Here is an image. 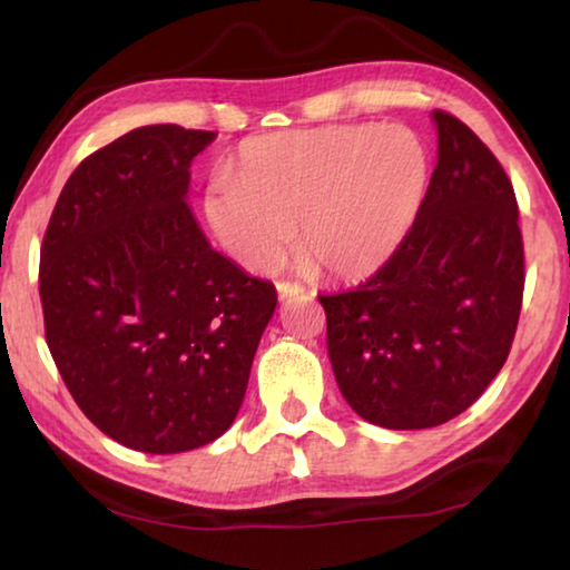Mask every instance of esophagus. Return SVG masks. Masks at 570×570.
<instances>
[{
  "instance_id": "34e87169",
  "label": "esophagus",
  "mask_w": 570,
  "mask_h": 570,
  "mask_svg": "<svg viewBox=\"0 0 570 570\" xmlns=\"http://www.w3.org/2000/svg\"><path fill=\"white\" fill-rule=\"evenodd\" d=\"M276 292H278V298H282V302H286V298L304 294L306 288H304L302 284H298V282H278V284H276Z\"/></svg>"
}]
</instances>
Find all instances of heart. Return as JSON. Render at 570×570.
I'll use <instances>...</instances> for the list:
<instances>
[{
    "instance_id": "1",
    "label": "heart",
    "mask_w": 570,
    "mask_h": 570,
    "mask_svg": "<svg viewBox=\"0 0 570 570\" xmlns=\"http://www.w3.org/2000/svg\"><path fill=\"white\" fill-rule=\"evenodd\" d=\"M420 135L400 122H346L250 138L230 176L206 186L204 214L250 272H272L294 246L322 274L354 282L407 238L428 190Z\"/></svg>"
}]
</instances>
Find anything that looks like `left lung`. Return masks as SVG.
Listing matches in <instances>:
<instances>
[{
	"label": "left lung",
	"instance_id": "left-lung-1",
	"mask_svg": "<svg viewBox=\"0 0 570 570\" xmlns=\"http://www.w3.org/2000/svg\"><path fill=\"white\" fill-rule=\"evenodd\" d=\"M438 166L407 238L377 274L320 296L350 407L387 430L458 417L503 370L523 306L518 200L503 166L435 110Z\"/></svg>",
	"mask_w": 570,
	"mask_h": 570
}]
</instances>
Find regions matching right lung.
I'll use <instances>...</instances> for the list:
<instances>
[{"instance_id":"right-lung-1","label":"right lung","mask_w":570,"mask_h":570,"mask_svg":"<svg viewBox=\"0 0 570 570\" xmlns=\"http://www.w3.org/2000/svg\"><path fill=\"white\" fill-rule=\"evenodd\" d=\"M214 138L146 125L95 150L40 250L45 336L67 390L95 428L150 455L230 428L276 308L274 284L210 248L186 204L190 160Z\"/></svg>"}]
</instances>
